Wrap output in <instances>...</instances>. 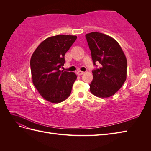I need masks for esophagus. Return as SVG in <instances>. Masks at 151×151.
Listing matches in <instances>:
<instances>
[{"label": "esophagus", "instance_id": "1", "mask_svg": "<svg viewBox=\"0 0 151 151\" xmlns=\"http://www.w3.org/2000/svg\"><path fill=\"white\" fill-rule=\"evenodd\" d=\"M84 72L79 70V71H77V74L78 75V76H81V75H83V74H84Z\"/></svg>", "mask_w": 151, "mask_h": 151}]
</instances>
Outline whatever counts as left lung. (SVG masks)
<instances>
[{
	"mask_svg": "<svg viewBox=\"0 0 151 151\" xmlns=\"http://www.w3.org/2000/svg\"><path fill=\"white\" fill-rule=\"evenodd\" d=\"M94 65L101 67L93 70V79L89 84L91 93L99 98H108L119 90L127 79V60L116 41L101 33L86 35Z\"/></svg>",
	"mask_w": 151,
	"mask_h": 151,
	"instance_id": "left-lung-1",
	"label": "left lung"
}]
</instances>
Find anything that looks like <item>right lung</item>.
Here are the masks:
<instances>
[{
	"label": "right lung",
	"instance_id": "obj_1",
	"mask_svg": "<svg viewBox=\"0 0 151 151\" xmlns=\"http://www.w3.org/2000/svg\"><path fill=\"white\" fill-rule=\"evenodd\" d=\"M77 39L76 36L58 35L41 43L32 55L30 66L32 81L47 101L58 103L69 96L77 76L60 70L65 63V54Z\"/></svg>",
	"mask_w": 151,
	"mask_h": 151
}]
</instances>
